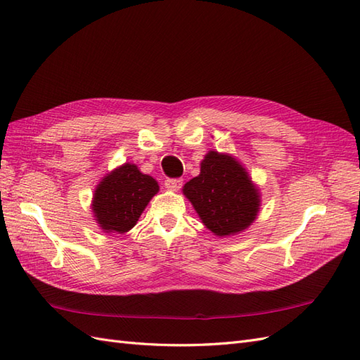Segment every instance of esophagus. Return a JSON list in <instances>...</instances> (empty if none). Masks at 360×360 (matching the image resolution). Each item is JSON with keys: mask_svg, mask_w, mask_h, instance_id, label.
<instances>
[{"mask_svg": "<svg viewBox=\"0 0 360 360\" xmlns=\"http://www.w3.org/2000/svg\"><path fill=\"white\" fill-rule=\"evenodd\" d=\"M181 186H183L181 179H168V180H165V188L168 191H179Z\"/></svg>", "mask_w": 360, "mask_h": 360, "instance_id": "esophagus-1", "label": "esophagus"}]
</instances>
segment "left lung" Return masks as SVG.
<instances>
[{"label":"left lung","instance_id":"obj_1","mask_svg":"<svg viewBox=\"0 0 360 360\" xmlns=\"http://www.w3.org/2000/svg\"><path fill=\"white\" fill-rule=\"evenodd\" d=\"M183 193L202 224L219 237L237 234L252 224L259 210V192L246 169L233 156L210 150L200 176L183 186Z\"/></svg>","mask_w":360,"mask_h":360}]
</instances>
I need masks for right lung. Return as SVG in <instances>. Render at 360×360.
<instances>
[{"label":"right lung","instance_id":"obj_1","mask_svg":"<svg viewBox=\"0 0 360 360\" xmlns=\"http://www.w3.org/2000/svg\"><path fill=\"white\" fill-rule=\"evenodd\" d=\"M159 192L158 181L143 174L135 163L115 168L97 184L91 209L105 233H127Z\"/></svg>","mask_w":360,"mask_h":360}]
</instances>
